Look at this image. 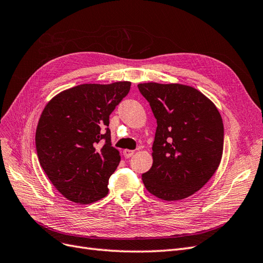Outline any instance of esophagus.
Returning a JSON list of instances; mask_svg holds the SVG:
<instances>
[{"instance_id":"obj_1","label":"esophagus","mask_w":263,"mask_h":263,"mask_svg":"<svg viewBox=\"0 0 263 263\" xmlns=\"http://www.w3.org/2000/svg\"><path fill=\"white\" fill-rule=\"evenodd\" d=\"M123 154H124L125 158H130L135 154V151L134 150H129V149H125L123 151Z\"/></svg>"}]
</instances>
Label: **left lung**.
I'll return each mask as SVG.
<instances>
[{
	"label": "left lung",
	"mask_w": 263,
	"mask_h": 263,
	"mask_svg": "<svg viewBox=\"0 0 263 263\" xmlns=\"http://www.w3.org/2000/svg\"><path fill=\"white\" fill-rule=\"evenodd\" d=\"M138 89L157 119L154 162L142 182L161 200H183L202 189L218 168L224 147L221 116L192 86L149 82Z\"/></svg>",
	"instance_id": "left-lung-1"
}]
</instances>
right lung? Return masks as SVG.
Listing matches in <instances>:
<instances>
[{
    "mask_svg": "<svg viewBox=\"0 0 263 263\" xmlns=\"http://www.w3.org/2000/svg\"><path fill=\"white\" fill-rule=\"evenodd\" d=\"M130 84L77 85L45 106L35 137L38 160L68 200L90 204L108 193V179L121 161L110 142L109 115L128 94Z\"/></svg>",
    "mask_w": 263,
    "mask_h": 263,
    "instance_id": "right-lung-1",
    "label": "right lung"
}]
</instances>
